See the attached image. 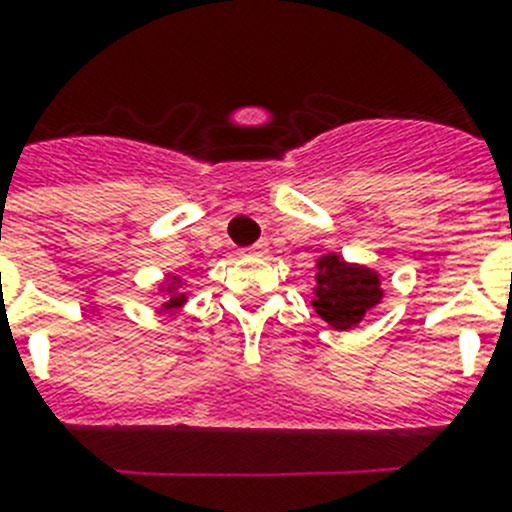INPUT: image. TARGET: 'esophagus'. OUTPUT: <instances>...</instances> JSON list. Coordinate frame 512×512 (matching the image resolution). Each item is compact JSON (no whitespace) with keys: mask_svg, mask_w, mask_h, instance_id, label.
<instances>
[{"mask_svg":"<svg viewBox=\"0 0 512 512\" xmlns=\"http://www.w3.org/2000/svg\"><path fill=\"white\" fill-rule=\"evenodd\" d=\"M263 252H265L263 244H255V247H249V249H247V255H263Z\"/></svg>","mask_w":512,"mask_h":512,"instance_id":"obj_1","label":"esophagus"}]
</instances>
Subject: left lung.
I'll use <instances>...</instances> for the list:
<instances>
[{
    "label": "left lung",
    "instance_id": "8db88e82",
    "mask_svg": "<svg viewBox=\"0 0 512 512\" xmlns=\"http://www.w3.org/2000/svg\"><path fill=\"white\" fill-rule=\"evenodd\" d=\"M312 307L333 330H354L369 309L382 302L380 273L367 265L349 263L338 252L315 260Z\"/></svg>",
    "mask_w": 512,
    "mask_h": 512
}]
</instances>
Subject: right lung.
<instances>
[{"label": "right lung", "mask_w": 512, "mask_h": 512, "mask_svg": "<svg viewBox=\"0 0 512 512\" xmlns=\"http://www.w3.org/2000/svg\"><path fill=\"white\" fill-rule=\"evenodd\" d=\"M156 291L163 296L161 312H176L187 304V294H184V281L182 276L169 273L161 283H156Z\"/></svg>", "instance_id": "right-lung-1"}]
</instances>
